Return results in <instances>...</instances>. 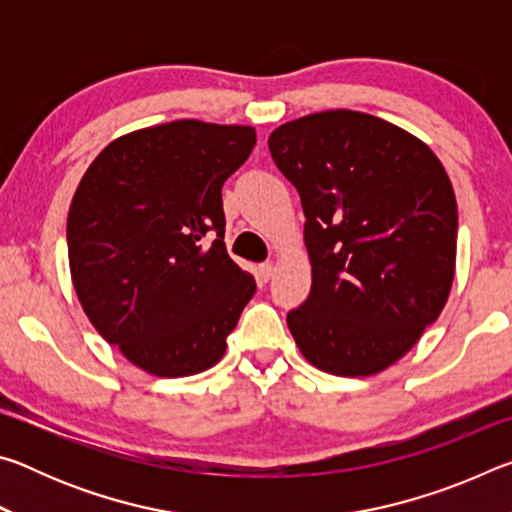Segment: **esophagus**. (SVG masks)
I'll return each mask as SVG.
<instances>
[{
	"label": "esophagus",
	"mask_w": 512,
	"mask_h": 512,
	"mask_svg": "<svg viewBox=\"0 0 512 512\" xmlns=\"http://www.w3.org/2000/svg\"><path fill=\"white\" fill-rule=\"evenodd\" d=\"M273 271H275V266L271 264V262H264V264H259L257 266V275H259V280L262 282H268L273 277Z\"/></svg>",
	"instance_id": "1"
}]
</instances>
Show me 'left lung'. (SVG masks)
Segmentation results:
<instances>
[{"instance_id":"left-lung-1","label":"left lung","mask_w":512,"mask_h":512,"mask_svg":"<svg viewBox=\"0 0 512 512\" xmlns=\"http://www.w3.org/2000/svg\"><path fill=\"white\" fill-rule=\"evenodd\" d=\"M305 210L311 293L287 325L311 366L368 377L402 359L447 305L454 187L427 144L368 112L325 110L268 137Z\"/></svg>"}]
</instances>
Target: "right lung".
Returning a JSON list of instances; mask_svg holds the SVG:
<instances>
[{
	"mask_svg": "<svg viewBox=\"0 0 512 512\" xmlns=\"http://www.w3.org/2000/svg\"><path fill=\"white\" fill-rule=\"evenodd\" d=\"M253 126L178 119L121 135L81 178L67 214L69 271L90 323L133 366L189 377L219 363L255 296L225 250L221 187Z\"/></svg>",
	"mask_w": 512,
	"mask_h": 512,
	"instance_id": "add662e5",
	"label": "right lung"
}]
</instances>
